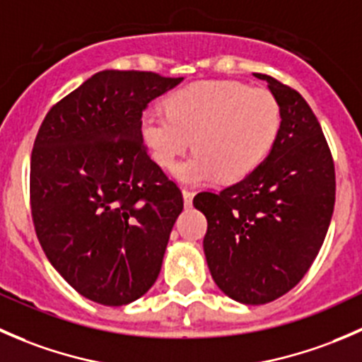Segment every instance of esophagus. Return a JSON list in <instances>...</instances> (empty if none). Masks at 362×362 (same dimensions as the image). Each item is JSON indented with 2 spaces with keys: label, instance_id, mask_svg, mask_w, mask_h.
Returning <instances> with one entry per match:
<instances>
[{
  "label": "esophagus",
  "instance_id": "34e87169",
  "mask_svg": "<svg viewBox=\"0 0 362 362\" xmlns=\"http://www.w3.org/2000/svg\"><path fill=\"white\" fill-rule=\"evenodd\" d=\"M182 196H184L185 206H191V204H192V198H194V192L187 191V189H184V191H182Z\"/></svg>",
  "mask_w": 362,
  "mask_h": 362
}]
</instances>
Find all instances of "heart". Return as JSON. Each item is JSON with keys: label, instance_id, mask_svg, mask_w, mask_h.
Masks as SVG:
<instances>
[{"label": "heart", "instance_id": "obj_1", "mask_svg": "<svg viewBox=\"0 0 362 362\" xmlns=\"http://www.w3.org/2000/svg\"><path fill=\"white\" fill-rule=\"evenodd\" d=\"M280 105L268 89L240 82H196L166 100V113L147 112L140 134L151 158L185 185L218 178L238 182L266 159L280 131Z\"/></svg>", "mask_w": 362, "mask_h": 362}]
</instances>
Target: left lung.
<instances>
[{"label":"left lung","mask_w":362,"mask_h":362,"mask_svg":"<svg viewBox=\"0 0 362 362\" xmlns=\"http://www.w3.org/2000/svg\"><path fill=\"white\" fill-rule=\"evenodd\" d=\"M264 80L280 105V131L266 159L218 194L199 192L208 221L203 240L211 279L243 305L280 298L315 261L334 208V164L315 113L273 76Z\"/></svg>","instance_id":"1"}]
</instances>
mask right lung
Returning a JSON list of instances; mask_svg holds the SVG:
<instances>
[{
  "instance_id": "obj_1",
  "label": "right lung",
  "mask_w": 362,
  "mask_h": 362,
  "mask_svg": "<svg viewBox=\"0 0 362 362\" xmlns=\"http://www.w3.org/2000/svg\"><path fill=\"white\" fill-rule=\"evenodd\" d=\"M184 78L105 69L54 105L31 154V214L50 264L122 306L158 280L182 192L148 158L141 113Z\"/></svg>"
}]
</instances>
